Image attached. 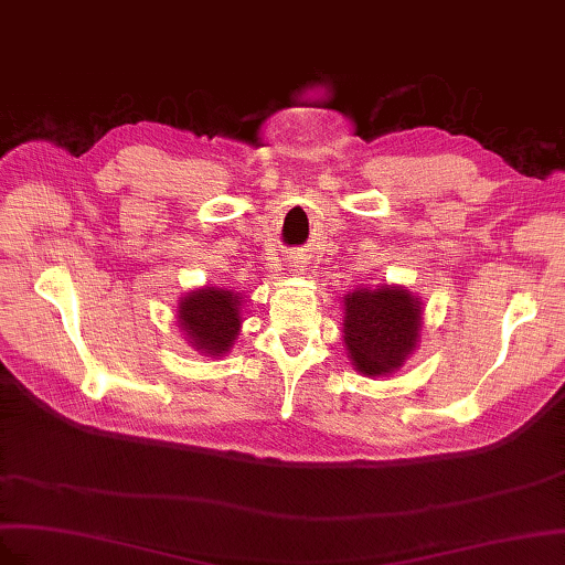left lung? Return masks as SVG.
Here are the masks:
<instances>
[{"instance_id":"left-lung-1","label":"left lung","mask_w":565,"mask_h":565,"mask_svg":"<svg viewBox=\"0 0 565 565\" xmlns=\"http://www.w3.org/2000/svg\"><path fill=\"white\" fill-rule=\"evenodd\" d=\"M422 302L399 286L360 288L345 296L343 341L366 376L388 374L416 348Z\"/></svg>"}]
</instances>
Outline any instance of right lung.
<instances>
[{"instance_id": "add662e5", "label": "right lung", "mask_w": 565, "mask_h": 565, "mask_svg": "<svg viewBox=\"0 0 565 565\" xmlns=\"http://www.w3.org/2000/svg\"><path fill=\"white\" fill-rule=\"evenodd\" d=\"M241 298L222 288H201L180 302V324L196 350L207 354L227 352L241 327Z\"/></svg>"}]
</instances>
